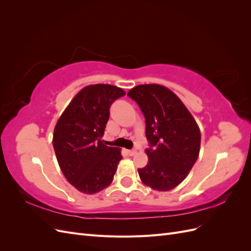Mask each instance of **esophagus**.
I'll return each instance as SVG.
<instances>
[{
    "mask_svg": "<svg viewBox=\"0 0 251 251\" xmlns=\"http://www.w3.org/2000/svg\"><path fill=\"white\" fill-rule=\"evenodd\" d=\"M126 153H127L128 156H134V155H136V153H137V151H136V150H128Z\"/></svg>",
    "mask_w": 251,
    "mask_h": 251,
    "instance_id": "1",
    "label": "esophagus"
}]
</instances>
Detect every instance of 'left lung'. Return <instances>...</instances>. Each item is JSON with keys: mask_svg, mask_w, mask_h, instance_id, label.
Wrapping results in <instances>:
<instances>
[{"mask_svg": "<svg viewBox=\"0 0 251 251\" xmlns=\"http://www.w3.org/2000/svg\"><path fill=\"white\" fill-rule=\"evenodd\" d=\"M127 96L143 113L150 143L149 162L138 169L139 177L155 191H171L186 178L199 156V126L179 97L163 86L140 85Z\"/></svg>", "mask_w": 251, "mask_h": 251, "instance_id": "1", "label": "left lung"}]
</instances>
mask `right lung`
I'll return each instance as SVG.
<instances>
[{"mask_svg":"<svg viewBox=\"0 0 251 251\" xmlns=\"http://www.w3.org/2000/svg\"><path fill=\"white\" fill-rule=\"evenodd\" d=\"M125 95L115 86H87L57 120L52 140L57 162L69 183L83 194H96L108 187L123 159L120 149L104 146L101 137L111 104Z\"/></svg>","mask_w":251,"mask_h":251,"instance_id":"obj_1","label":"right lung"}]
</instances>
